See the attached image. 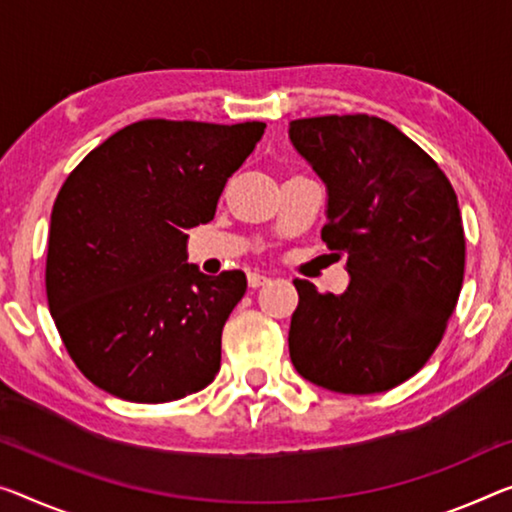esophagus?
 <instances>
[{"instance_id":"esophagus-1","label":"esophagus","mask_w":512,"mask_h":512,"mask_svg":"<svg viewBox=\"0 0 512 512\" xmlns=\"http://www.w3.org/2000/svg\"><path fill=\"white\" fill-rule=\"evenodd\" d=\"M247 283H249V288H261V286H265V283H270V277H265V274H258V272H249Z\"/></svg>"}]
</instances>
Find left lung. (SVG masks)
<instances>
[{
	"instance_id": "1",
	"label": "left lung",
	"mask_w": 512,
	"mask_h": 512,
	"mask_svg": "<svg viewBox=\"0 0 512 512\" xmlns=\"http://www.w3.org/2000/svg\"><path fill=\"white\" fill-rule=\"evenodd\" d=\"M288 135L327 185L322 242L350 274L343 295L293 281L290 359L322 389L389 391L426 366L458 302V196L421 146L377 116L297 119Z\"/></svg>"
}]
</instances>
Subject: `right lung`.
<instances>
[{"mask_svg":"<svg viewBox=\"0 0 512 512\" xmlns=\"http://www.w3.org/2000/svg\"><path fill=\"white\" fill-rule=\"evenodd\" d=\"M265 123L146 119L114 132L61 185L47 242V304L70 359L102 391L169 403L215 380L240 270L187 263Z\"/></svg>","mask_w":512,"mask_h":512,"instance_id":"1","label":"right lung"}]
</instances>
